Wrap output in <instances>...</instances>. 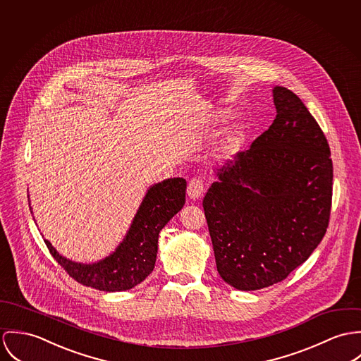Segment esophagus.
Instances as JSON below:
<instances>
[{"instance_id":"esophagus-1","label":"esophagus","mask_w":361,"mask_h":361,"mask_svg":"<svg viewBox=\"0 0 361 361\" xmlns=\"http://www.w3.org/2000/svg\"><path fill=\"white\" fill-rule=\"evenodd\" d=\"M187 194L190 197V200H200V197L203 195V183L200 181V178H192L188 183V188H187Z\"/></svg>"}]
</instances>
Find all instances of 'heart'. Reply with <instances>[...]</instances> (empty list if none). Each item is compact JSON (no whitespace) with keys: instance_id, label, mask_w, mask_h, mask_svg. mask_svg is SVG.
<instances>
[{"instance_id":"b5f03b06","label":"heart","mask_w":361,"mask_h":361,"mask_svg":"<svg viewBox=\"0 0 361 361\" xmlns=\"http://www.w3.org/2000/svg\"><path fill=\"white\" fill-rule=\"evenodd\" d=\"M217 119H220V118H217ZM242 138H243V127L240 126V124L231 126V127L226 131L224 138H223L221 142H220V151H221L223 154H230V152H233L234 149L238 148Z\"/></svg>"}]
</instances>
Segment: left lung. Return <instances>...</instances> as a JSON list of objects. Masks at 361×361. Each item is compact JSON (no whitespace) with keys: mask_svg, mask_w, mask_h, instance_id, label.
Here are the masks:
<instances>
[{"mask_svg":"<svg viewBox=\"0 0 361 361\" xmlns=\"http://www.w3.org/2000/svg\"><path fill=\"white\" fill-rule=\"evenodd\" d=\"M277 116L216 170L203 210L220 277L240 290L285 280L325 235L332 200L328 141L300 98L274 87Z\"/></svg>","mask_w":361,"mask_h":361,"instance_id":"8db88e82","label":"left lung"}]
</instances>
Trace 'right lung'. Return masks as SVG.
Returning a JSON list of instances; mask_svg holds the SVG:
<instances>
[{"label": "right lung", "mask_w": 361, "mask_h": 361, "mask_svg": "<svg viewBox=\"0 0 361 361\" xmlns=\"http://www.w3.org/2000/svg\"><path fill=\"white\" fill-rule=\"evenodd\" d=\"M187 181L167 178L152 185L138 207L124 240L108 257L82 264L61 256L44 240L49 253L63 270L85 286L105 292L127 290L145 280L154 270L161 228L185 203Z\"/></svg>", "instance_id": "obj_1"}]
</instances>
